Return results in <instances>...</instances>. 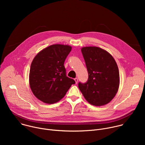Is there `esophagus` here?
<instances>
[{
    "instance_id": "obj_1",
    "label": "esophagus",
    "mask_w": 145,
    "mask_h": 145,
    "mask_svg": "<svg viewBox=\"0 0 145 145\" xmlns=\"http://www.w3.org/2000/svg\"><path fill=\"white\" fill-rule=\"evenodd\" d=\"M74 80V81H75V82H76V84H77V82H78V78L76 77V78H75Z\"/></svg>"
}]
</instances>
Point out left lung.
<instances>
[{"label": "left lung", "instance_id": "1", "mask_svg": "<svg viewBox=\"0 0 145 145\" xmlns=\"http://www.w3.org/2000/svg\"><path fill=\"white\" fill-rule=\"evenodd\" d=\"M88 78L78 82V88L90 104L101 106L108 103L115 96L119 86V73L116 61L106 50L98 47L81 49Z\"/></svg>", "mask_w": 145, "mask_h": 145}]
</instances>
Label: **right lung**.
Masks as SVG:
<instances>
[{"mask_svg":"<svg viewBox=\"0 0 145 145\" xmlns=\"http://www.w3.org/2000/svg\"><path fill=\"white\" fill-rule=\"evenodd\" d=\"M72 50L68 45L56 44L41 50L33 59L29 83L35 96L53 104L64 97L75 81L67 76L64 62Z\"/></svg>","mask_w":145,"mask_h":145,"instance_id":"right-lung-1","label":"right lung"}]
</instances>
